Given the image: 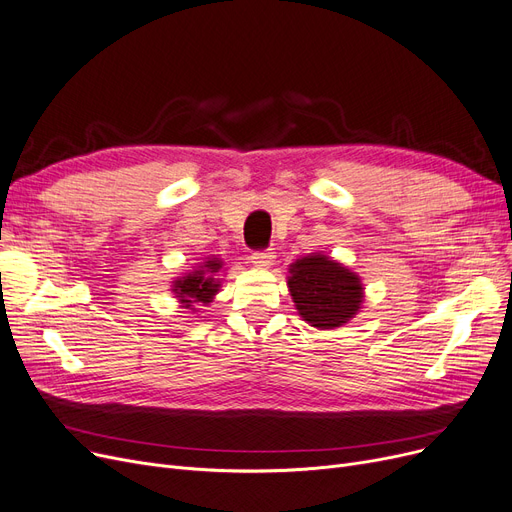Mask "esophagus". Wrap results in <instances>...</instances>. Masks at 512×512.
I'll return each instance as SVG.
<instances>
[{"mask_svg":"<svg viewBox=\"0 0 512 512\" xmlns=\"http://www.w3.org/2000/svg\"><path fill=\"white\" fill-rule=\"evenodd\" d=\"M252 262L256 264L258 269H269V267H273V262H275V252H271V250L254 252L252 254Z\"/></svg>","mask_w":512,"mask_h":512,"instance_id":"esophagus-1","label":"esophagus"}]
</instances>
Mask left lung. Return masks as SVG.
Masks as SVG:
<instances>
[{
  "mask_svg": "<svg viewBox=\"0 0 512 512\" xmlns=\"http://www.w3.org/2000/svg\"><path fill=\"white\" fill-rule=\"evenodd\" d=\"M288 290L302 321L317 330H334L349 323L365 300L361 277L321 252L290 264Z\"/></svg>",
  "mask_w": 512,
  "mask_h": 512,
  "instance_id": "8db88e82",
  "label": "left lung"
}]
</instances>
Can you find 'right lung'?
<instances>
[{"label": "right lung", "mask_w": 512, "mask_h": 512, "mask_svg": "<svg viewBox=\"0 0 512 512\" xmlns=\"http://www.w3.org/2000/svg\"><path fill=\"white\" fill-rule=\"evenodd\" d=\"M222 267L224 260L216 256H208L203 262H199L193 271L182 273L172 281V294L180 302L182 309L197 311L195 304H210L214 302V296L220 292L222 285Z\"/></svg>", "instance_id": "right-lung-1"}]
</instances>
